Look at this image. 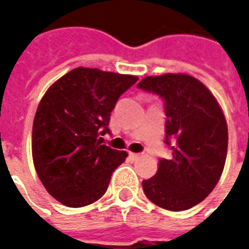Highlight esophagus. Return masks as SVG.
I'll return each instance as SVG.
<instances>
[{"instance_id": "34e87169", "label": "esophagus", "mask_w": 249, "mask_h": 249, "mask_svg": "<svg viewBox=\"0 0 249 249\" xmlns=\"http://www.w3.org/2000/svg\"><path fill=\"white\" fill-rule=\"evenodd\" d=\"M129 157L132 160H136V159H139L140 157V153H133V152H129Z\"/></svg>"}]
</instances>
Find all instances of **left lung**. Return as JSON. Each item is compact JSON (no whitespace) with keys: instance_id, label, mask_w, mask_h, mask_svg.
<instances>
[{"instance_id":"1","label":"left lung","mask_w":249,"mask_h":249,"mask_svg":"<svg viewBox=\"0 0 249 249\" xmlns=\"http://www.w3.org/2000/svg\"><path fill=\"white\" fill-rule=\"evenodd\" d=\"M137 88L165 103V144L172 159H161L153 178L142 181L152 203L178 212L201 203L224 169L228 126L217 100L197 78L167 73L142 78Z\"/></svg>"}]
</instances>
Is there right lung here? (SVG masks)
Instances as JSON below:
<instances>
[{
    "instance_id": "add662e5",
    "label": "right lung",
    "mask_w": 249,
    "mask_h": 249,
    "mask_svg": "<svg viewBox=\"0 0 249 249\" xmlns=\"http://www.w3.org/2000/svg\"><path fill=\"white\" fill-rule=\"evenodd\" d=\"M139 77L76 68L41 98L33 121L36 172L57 201L80 208L97 201L126 152L101 144L119 97Z\"/></svg>"
}]
</instances>
